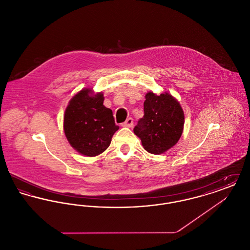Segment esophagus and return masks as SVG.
Listing matches in <instances>:
<instances>
[{
  "mask_svg": "<svg viewBox=\"0 0 250 250\" xmlns=\"http://www.w3.org/2000/svg\"><path fill=\"white\" fill-rule=\"evenodd\" d=\"M124 126H126V127H131L133 125V119L132 118H128L126 119V121L123 124Z\"/></svg>",
  "mask_w": 250,
  "mask_h": 250,
  "instance_id": "34e87169",
  "label": "esophagus"
}]
</instances>
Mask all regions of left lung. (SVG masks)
<instances>
[{"label": "left lung", "mask_w": 250, "mask_h": 250, "mask_svg": "<svg viewBox=\"0 0 250 250\" xmlns=\"http://www.w3.org/2000/svg\"><path fill=\"white\" fill-rule=\"evenodd\" d=\"M144 116L134 128L150 154H164L178 143L185 124V114L178 100L167 92L145 95Z\"/></svg>", "instance_id": "obj_1"}]
</instances>
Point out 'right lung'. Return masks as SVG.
<instances>
[{
  "label": "right lung",
  "instance_id": "1",
  "mask_svg": "<svg viewBox=\"0 0 250 250\" xmlns=\"http://www.w3.org/2000/svg\"><path fill=\"white\" fill-rule=\"evenodd\" d=\"M102 92L83 88L70 99L63 114L64 135L81 155L96 156L106 151L119 129L112 110L103 105Z\"/></svg>",
  "mask_w": 250,
  "mask_h": 250
}]
</instances>
